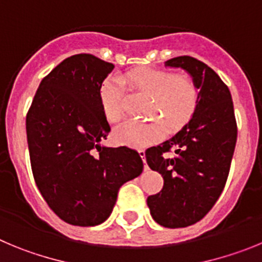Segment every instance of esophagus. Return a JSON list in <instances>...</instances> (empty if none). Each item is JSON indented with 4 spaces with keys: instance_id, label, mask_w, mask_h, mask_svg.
Instances as JSON below:
<instances>
[{
    "instance_id": "34e87169",
    "label": "esophagus",
    "mask_w": 262,
    "mask_h": 262,
    "mask_svg": "<svg viewBox=\"0 0 262 262\" xmlns=\"http://www.w3.org/2000/svg\"><path fill=\"white\" fill-rule=\"evenodd\" d=\"M138 154H140V157L142 158L143 164H145V169H148L147 164H146V155H145V150H138Z\"/></svg>"
}]
</instances>
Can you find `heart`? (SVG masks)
<instances>
[{
    "mask_svg": "<svg viewBox=\"0 0 262 262\" xmlns=\"http://www.w3.org/2000/svg\"><path fill=\"white\" fill-rule=\"evenodd\" d=\"M122 81L132 90L151 96L152 104L148 116L151 121H128L115 130V138L122 145L142 148L159 141L164 134V125L171 132L179 130L194 116L199 108V84L188 74H175L168 70L141 68L124 74ZM124 87L119 81H105L100 89V104L110 122L122 119Z\"/></svg>",
    "mask_w": 262,
    "mask_h": 262,
    "instance_id": "1",
    "label": "heart"
}]
</instances>
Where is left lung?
<instances>
[{"instance_id":"obj_1","label":"left lung","mask_w":262,"mask_h":262,"mask_svg":"<svg viewBox=\"0 0 262 262\" xmlns=\"http://www.w3.org/2000/svg\"><path fill=\"white\" fill-rule=\"evenodd\" d=\"M167 67L183 68L199 84V108L187 125L162 145L146 150L148 167L163 176V188L147 197L150 214L168 228L201 221L219 199L230 172L237 126L231 93L202 61L179 56ZM176 152L166 158L164 154Z\"/></svg>"}]
</instances>
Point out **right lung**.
I'll return each mask as SVG.
<instances>
[{"label":"right lung","mask_w":262,"mask_h":262,"mask_svg":"<svg viewBox=\"0 0 262 262\" xmlns=\"http://www.w3.org/2000/svg\"><path fill=\"white\" fill-rule=\"evenodd\" d=\"M114 68L89 53L65 58L40 82L26 116L37 189L53 213L70 225L104 222L122 184L143 169L133 148L100 146L111 126L99 94Z\"/></svg>","instance_id":"add662e5"}]
</instances>
